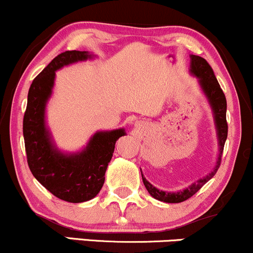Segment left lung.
I'll use <instances>...</instances> for the list:
<instances>
[{
  "instance_id": "left-lung-1",
  "label": "left lung",
  "mask_w": 253,
  "mask_h": 253,
  "mask_svg": "<svg viewBox=\"0 0 253 253\" xmlns=\"http://www.w3.org/2000/svg\"><path fill=\"white\" fill-rule=\"evenodd\" d=\"M191 64H190V73L192 75H195L196 78H198V82H200V86L202 88L203 93L206 94L207 99H208L209 104H211L212 116H214L215 121V126H216V132H217V140H218V157L216 161V166L212 171L209 173L208 175L203 177L202 179L197 180L196 183L191 184L189 188L180 190L178 192H167L163 191V190H159L153 186L146 178L142 174V180H143L144 186L148 190V192L152 197H154L155 200L161 201V202L166 203H180L184 201L189 200L191 196H194L196 192L198 191L204 184L208 180H211L215 175V173L218 169L221 164V157H222L223 147H225V142L227 138V134H228V126H227L226 121V111H227V101L226 96L223 94L222 89H221L220 84L215 78V74L212 72L211 67L209 65L208 62L206 59L200 57V56L191 55Z\"/></svg>"
}]
</instances>
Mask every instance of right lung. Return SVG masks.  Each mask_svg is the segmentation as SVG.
<instances>
[{
    "label": "right lung",
    "instance_id": "1",
    "mask_svg": "<svg viewBox=\"0 0 253 253\" xmlns=\"http://www.w3.org/2000/svg\"><path fill=\"white\" fill-rule=\"evenodd\" d=\"M92 58L86 51H65L42 69L28 90L24 115V140L27 164L39 183L59 200L81 203L99 194L105 181L116 141L124 129L98 131L82 152L64 154L51 140L45 124V107L52 93L56 70L68 64Z\"/></svg>",
    "mask_w": 253,
    "mask_h": 253
}]
</instances>
